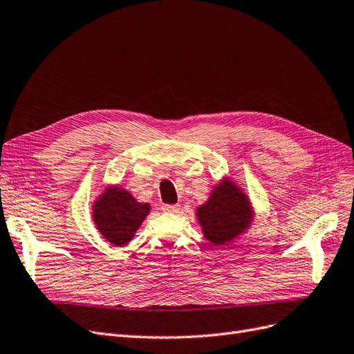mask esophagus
<instances>
[{
  "mask_svg": "<svg viewBox=\"0 0 354 354\" xmlns=\"http://www.w3.org/2000/svg\"><path fill=\"white\" fill-rule=\"evenodd\" d=\"M162 209H163V212H167V213H178L179 212L178 204H165Z\"/></svg>",
  "mask_w": 354,
  "mask_h": 354,
  "instance_id": "esophagus-1",
  "label": "esophagus"
}]
</instances>
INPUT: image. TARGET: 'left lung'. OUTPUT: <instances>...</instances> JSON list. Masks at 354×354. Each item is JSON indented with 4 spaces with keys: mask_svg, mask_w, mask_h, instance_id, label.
Instances as JSON below:
<instances>
[{
    "mask_svg": "<svg viewBox=\"0 0 354 354\" xmlns=\"http://www.w3.org/2000/svg\"><path fill=\"white\" fill-rule=\"evenodd\" d=\"M253 209L247 194L230 179L212 191L209 200L197 207V221L203 235L213 245H225L248 230Z\"/></svg>",
    "mask_w": 354,
    "mask_h": 354,
    "instance_id": "left-lung-1",
    "label": "left lung"
}]
</instances>
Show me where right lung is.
Segmentation results:
<instances>
[{
	"label": "right lung",
	"instance_id": "right-lung-1",
	"mask_svg": "<svg viewBox=\"0 0 354 354\" xmlns=\"http://www.w3.org/2000/svg\"><path fill=\"white\" fill-rule=\"evenodd\" d=\"M151 207L120 187H109L94 201L93 219L100 234L115 245H127Z\"/></svg>",
	"mask_w": 354,
	"mask_h": 354
}]
</instances>
